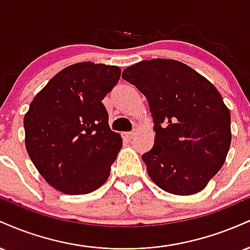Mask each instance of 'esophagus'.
<instances>
[{"label": "esophagus", "instance_id": "1", "mask_svg": "<svg viewBox=\"0 0 250 250\" xmlns=\"http://www.w3.org/2000/svg\"><path fill=\"white\" fill-rule=\"evenodd\" d=\"M136 135V131H129V133H123V139L127 140V141H130L131 139Z\"/></svg>", "mask_w": 250, "mask_h": 250}]
</instances>
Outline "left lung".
<instances>
[{
  "label": "left lung",
  "instance_id": "1",
  "mask_svg": "<svg viewBox=\"0 0 250 250\" xmlns=\"http://www.w3.org/2000/svg\"><path fill=\"white\" fill-rule=\"evenodd\" d=\"M123 80L147 99L154 121L151 150L142 155L162 190L193 195L225 165L231 142L230 111L215 85L176 60H145L125 68Z\"/></svg>",
  "mask_w": 250,
  "mask_h": 250
}]
</instances>
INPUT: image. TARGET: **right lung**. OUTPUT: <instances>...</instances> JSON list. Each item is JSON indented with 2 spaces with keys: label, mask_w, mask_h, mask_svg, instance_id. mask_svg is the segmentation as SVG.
Masks as SVG:
<instances>
[{
  "label": "right lung",
  "mask_w": 250,
  "mask_h": 250,
  "mask_svg": "<svg viewBox=\"0 0 250 250\" xmlns=\"http://www.w3.org/2000/svg\"><path fill=\"white\" fill-rule=\"evenodd\" d=\"M116 65L80 62L57 73L25 113L31 162L56 190L83 195L99 189L122 148L102 100L120 80Z\"/></svg>",
  "instance_id": "right-lung-1"
}]
</instances>
